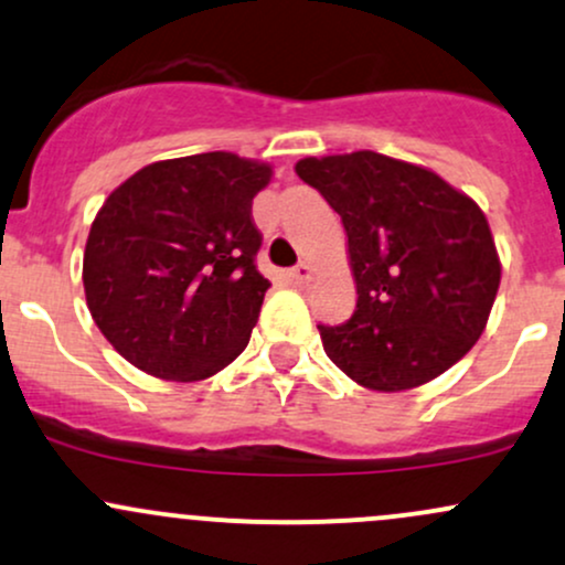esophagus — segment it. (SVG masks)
<instances>
[{
	"mask_svg": "<svg viewBox=\"0 0 565 565\" xmlns=\"http://www.w3.org/2000/svg\"><path fill=\"white\" fill-rule=\"evenodd\" d=\"M287 278H289V281H292V284H302V281H306V278H311V268H308L306 263L297 265V268L287 270Z\"/></svg>",
	"mask_w": 565,
	"mask_h": 565,
	"instance_id": "1",
	"label": "esophagus"
}]
</instances>
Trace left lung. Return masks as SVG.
Returning a JSON list of instances; mask_svg holds the SVG:
<instances>
[{"label":"left lung","mask_w":565,"mask_h":565,"mask_svg":"<svg viewBox=\"0 0 565 565\" xmlns=\"http://www.w3.org/2000/svg\"><path fill=\"white\" fill-rule=\"evenodd\" d=\"M297 177L343 220L356 281L345 324H319L327 356L370 392H405L480 340L501 281L486 214L424 166L388 154L302 158Z\"/></svg>","instance_id":"obj_1"}]
</instances>
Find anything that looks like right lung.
Here are the masks:
<instances>
[{"instance_id": "add662e5", "label": "right lung", "mask_w": 565, "mask_h": 565, "mask_svg": "<svg viewBox=\"0 0 565 565\" xmlns=\"http://www.w3.org/2000/svg\"><path fill=\"white\" fill-rule=\"evenodd\" d=\"M273 169L233 152L158 160L109 192L83 257L111 349L163 381H203L249 343L268 278L252 201Z\"/></svg>"}]
</instances>
